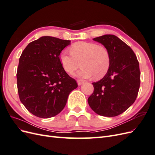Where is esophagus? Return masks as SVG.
Instances as JSON below:
<instances>
[{
    "instance_id": "obj_1",
    "label": "esophagus",
    "mask_w": 155,
    "mask_h": 155,
    "mask_svg": "<svg viewBox=\"0 0 155 155\" xmlns=\"http://www.w3.org/2000/svg\"><path fill=\"white\" fill-rule=\"evenodd\" d=\"M77 82H78V85H82V84L84 83V81H83V80H81V79H78Z\"/></svg>"
}]
</instances>
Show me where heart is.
Returning <instances> with one entry per match:
<instances>
[{"label":"heart","mask_w":155,"mask_h":155,"mask_svg":"<svg viewBox=\"0 0 155 155\" xmlns=\"http://www.w3.org/2000/svg\"><path fill=\"white\" fill-rule=\"evenodd\" d=\"M70 54L62 51L59 58L65 71L71 74L79 66L78 77L99 79L104 78L109 69L110 59L109 51L104 46L91 42L79 41L69 48Z\"/></svg>","instance_id":"b5f03b06"}]
</instances>
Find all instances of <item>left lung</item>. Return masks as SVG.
<instances>
[{"instance_id":"1","label":"left lung","mask_w":155,"mask_h":155,"mask_svg":"<svg viewBox=\"0 0 155 155\" xmlns=\"http://www.w3.org/2000/svg\"><path fill=\"white\" fill-rule=\"evenodd\" d=\"M110 54V67L101 80L92 83L88 103L96 114L113 117L123 113L135 101L140 85L139 63L129 46L114 35L94 38Z\"/></svg>"}]
</instances>
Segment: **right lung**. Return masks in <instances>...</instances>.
I'll return each instance as SVG.
<instances>
[{
  "label": "right lung",
  "mask_w": 155,
  "mask_h": 155,
  "mask_svg": "<svg viewBox=\"0 0 155 155\" xmlns=\"http://www.w3.org/2000/svg\"><path fill=\"white\" fill-rule=\"evenodd\" d=\"M70 41L44 36L31 42L19 58L17 72L18 96L32 114L55 116L66 105L69 94L78 87L65 72L59 55Z\"/></svg>",
  "instance_id": "add662e5"
}]
</instances>
